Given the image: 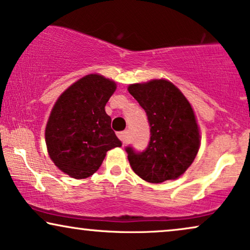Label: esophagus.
Wrapping results in <instances>:
<instances>
[{
    "mask_svg": "<svg viewBox=\"0 0 250 250\" xmlns=\"http://www.w3.org/2000/svg\"><path fill=\"white\" fill-rule=\"evenodd\" d=\"M118 137L123 141V144H127L128 142V132L127 131L118 133Z\"/></svg>",
    "mask_w": 250,
    "mask_h": 250,
    "instance_id": "esophagus-1",
    "label": "esophagus"
}]
</instances>
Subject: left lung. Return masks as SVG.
<instances>
[{"label": "left lung", "instance_id": "8db88e82", "mask_svg": "<svg viewBox=\"0 0 250 250\" xmlns=\"http://www.w3.org/2000/svg\"><path fill=\"white\" fill-rule=\"evenodd\" d=\"M127 90L147 112L151 135L144 153L126 148L133 171L151 184L183 176L201 146L200 127L189 101L167 79L131 83Z\"/></svg>", "mask_w": 250, "mask_h": 250}]
</instances>
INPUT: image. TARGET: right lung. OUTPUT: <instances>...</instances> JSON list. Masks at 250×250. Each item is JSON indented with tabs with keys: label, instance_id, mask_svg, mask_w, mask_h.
Wrapping results in <instances>:
<instances>
[{
	"label": "right lung",
	"instance_id": "1",
	"mask_svg": "<svg viewBox=\"0 0 250 250\" xmlns=\"http://www.w3.org/2000/svg\"><path fill=\"white\" fill-rule=\"evenodd\" d=\"M117 83L99 73L80 78L61 94L48 118L44 139L54 164L74 179L99 170L106 151L122 147L105 104Z\"/></svg>",
	"mask_w": 250,
	"mask_h": 250
}]
</instances>
